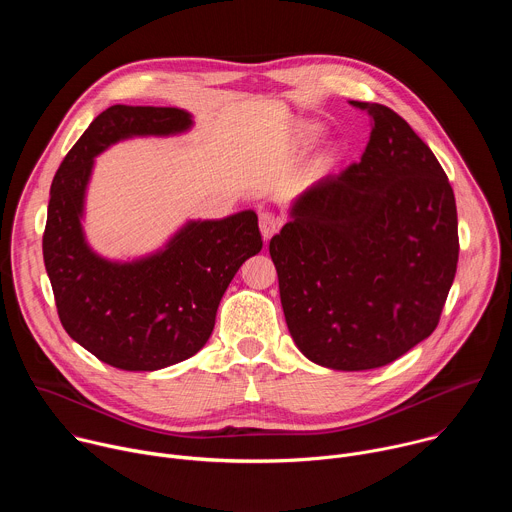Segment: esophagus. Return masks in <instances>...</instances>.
<instances>
[{
  "mask_svg": "<svg viewBox=\"0 0 512 512\" xmlns=\"http://www.w3.org/2000/svg\"><path fill=\"white\" fill-rule=\"evenodd\" d=\"M259 229H261V235L265 241H269L277 229H279V218L275 216V212L271 210H261L259 212Z\"/></svg>",
  "mask_w": 512,
  "mask_h": 512,
  "instance_id": "esophagus-1",
  "label": "esophagus"
}]
</instances>
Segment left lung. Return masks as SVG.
I'll return each instance as SVG.
<instances>
[{
  "label": "left lung",
  "mask_w": 512,
  "mask_h": 512,
  "mask_svg": "<svg viewBox=\"0 0 512 512\" xmlns=\"http://www.w3.org/2000/svg\"><path fill=\"white\" fill-rule=\"evenodd\" d=\"M373 129L360 162L312 184L269 241L298 348L336 371L397 360L440 322L458 267L454 190L393 109L350 101Z\"/></svg>",
  "instance_id": "1"
}]
</instances>
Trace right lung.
<instances>
[{"label": "right lung", "mask_w": 512, "mask_h": 512, "mask_svg": "<svg viewBox=\"0 0 512 512\" xmlns=\"http://www.w3.org/2000/svg\"><path fill=\"white\" fill-rule=\"evenodd\" d=\"M190 125L176 107L113 105L72 145L50 186L42 253L58 318L72 340L121 371H158L194 356L212 334L231 279L263 247L253 210L188 223L164 251L133 263L101 259L85 243L93 158L119 139Z\"/></svg>", "instance_id": "1"}]
</instances>
